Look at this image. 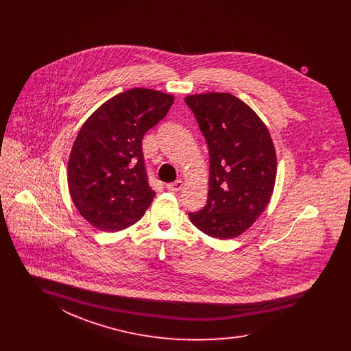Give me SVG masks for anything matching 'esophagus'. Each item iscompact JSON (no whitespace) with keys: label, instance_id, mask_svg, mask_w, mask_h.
Here are the masks:
<instances>
[{"label":"esophagus","instance_id":"esophagus-1","mask_svg":"<svg viewBox=\"0 0 351 351\" xmlns=\"http://www.w3.org/2000/svg\"><path fill=\"white\" fill-rule=\"evenodd\" d=\"M183 186V180H176V182H173V183L167 184V189L168 191H171V192H178V191H180Z\"/></svg>","mask_w":351,"mask_h":351}]
</instances>
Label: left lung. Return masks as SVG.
<instances>
[{
	"label": "left lung",
	"instance_id": "1",
	"mask_svg": "<svg viewBox=\"0 0 351 351\" xmlns=\"http://www.w3.org/2000/svg\"><path fill=\"white\" fill-rule=\"evenodd\" d=\"M209 150L206 205L188 216L209 237L232 239L247 230L269 202L276 154L266 125L230 93L185 99Z\"/></svg>",
	"mask_w": 351,
	"mask_h": 351
}]
</instances>
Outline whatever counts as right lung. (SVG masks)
Returning a JSON list of instances; mask_svg holds the SVG:
<instances>
[{"mask_svg": "<svg viewBox=\"0 0 351 351\" xmlns=\"http://www.w3.org/2000/svg\"><path fill=\"white\" fill-rule=\"evenodd\" d=\"M173 96L133 88L102 104L85 121L68 162V186L79 213L104 232L143 217L154 200L142 139L166 114Z\"/></svg>", "mask_w": 351, "mask_h": 351, "instance_id": "right-lung-1", "label": "right lung"}]
</instances>
